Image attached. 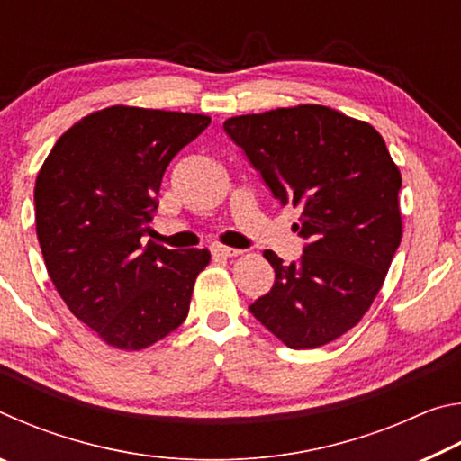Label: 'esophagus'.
<instances>
[{"mask_svg":"<svg viewBox=\"0 0 461 461\" xmlns=\"http://www.w3.org/2000/svg\"><path fill=\"white\" fill-rule=\"evenodd\" d=\"M213 254L220 256V258H233V256H240L241 249L230 248V246H213Z\"/></svg>","mask_w":461,"mask_h":461,"instance_id":"34e87169","label":"esophagus"}]
</instances>
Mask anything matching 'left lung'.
<instances>
[{"mask_svg":"<svg viewBox=\"0 0 461 461\" xmlns=\"http://www.w3.org/2000/svg\"><path fill=\"white\" fill-rule=\"evenodd\" d=\"M223 130L275 197L301 209L299 264L267 249L275 286L249 311L293 349L352 330L376 299L402 238L401 170L368 122L301 104L236 115Z\"/></svg>","mask_w":461,"mask_h":461,"instance_id":"8db88e82","label":"left lung"}]
</instances>
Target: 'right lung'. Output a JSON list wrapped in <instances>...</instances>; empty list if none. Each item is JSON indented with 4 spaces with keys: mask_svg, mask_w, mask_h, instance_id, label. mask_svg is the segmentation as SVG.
Here are the masks:
<instances>
[{
    "mask_svg": "<svg viewBox=\"0 0 461 461\" xmlns=\"http://www.w3.org/2000/svg\"><path fill=\"white\" fill-rule=\"evenodd\" d=\"M212 118L112 105L62 134L36 176V236L71 313L115 349L140 352L189 313L209 249L144 246L162 175Z\"/></svg>",
    "mask_w": 461,
    "mask_h": 461,
    "instance_id": "right-lung-1",
    "label": "right lung"
}]
</instances>
